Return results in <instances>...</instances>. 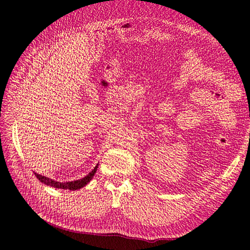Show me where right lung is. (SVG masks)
<instances>
[{"instance_id":"obj_1","label":"right lung","mask_w":250,"mask_h":250,"mask_svg":"<svg viewBox=\"0 0 250 250\" xmlns=\"http://www.w3.org/2000/svg\"><path fill=\"white\" fill-rule=\"evenodd\" d=\"M98 166L96 165L94 167L93 170L91 172H89V174H87L85 178L81 179V180H77V181H72V182H67V183H60V182H56L54 180H51L49 178H46V176H43L42 174H38L35 173L36 178L45 185H49V186L55 187V188H58V189H66V190H77V189H81L82 187L86 186V185L91 181V179L93 178V175L96 171V169H98Z\"/></svg>"}]
</instances>
